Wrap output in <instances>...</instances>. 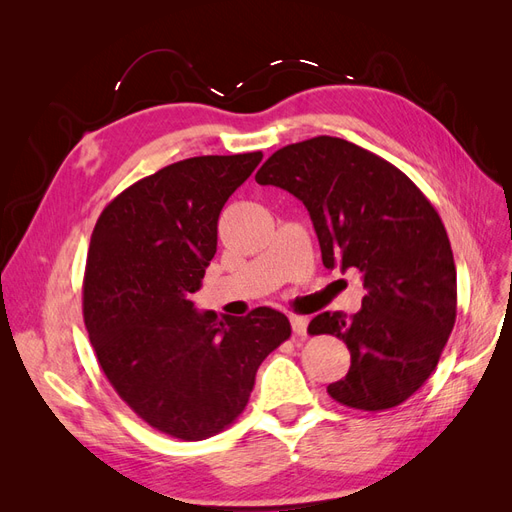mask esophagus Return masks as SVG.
<instances>
[{"label":"esophagus","mask_w":512,"mask_h":512,"mask_svg":"<svg viewBox=\"0 0 512 512\" xmlns=\"http://www.w3.org/2000/svg\"><path fill=\"white\" fill-rule=\"evenodd\" d=\"M290 324H292V331L294 335H307V318L305 316H290Z\"/></svg>","instance_id":"esophagus-1"}]
</instances>
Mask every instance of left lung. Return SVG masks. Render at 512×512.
Listing matches in <instances>:
<instances>
[{"mask_svg": "<svg viewBox=\"0 0 512 512\" xmlns=\"http://www.w3.org/2000/svg\"><path fill=\"white\" fill-rule=\"evenodd\" d=\"M256 181L305 205L324 267L363 275L359 312H324L307 327L350 350L348 374L329 395L365 412L404 404L436 369L457 316V271L438 211L397 166L335 136L277 149Z\"/></svg>", "mask_w": 512, "mask_h": 512, "instance_id": "8db88e82", "label": "left lung"}]
</instances>
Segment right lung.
I'll list each match as a JSON object with an SVG mask.
<instances>
[{
	"label": "right lung",
	"instance_id": "1",
	"mask_svg": "<svg viewBox=\"0 0 512 512\" xmlns=\"http://www.w3.org/2000/svg\"><path fill=\"white\" fill-rule=\"evenodd\" d=\"M262 153L164 166L104 207L91 235L83 318L104 376L147 425L205 440L245 410L256 371L290 337L271 307L247 316L198 312L218 250V220Z\"/></svg>",
	"mask_w": 512,
	"mask_h": 512
}]
</instances>
